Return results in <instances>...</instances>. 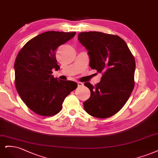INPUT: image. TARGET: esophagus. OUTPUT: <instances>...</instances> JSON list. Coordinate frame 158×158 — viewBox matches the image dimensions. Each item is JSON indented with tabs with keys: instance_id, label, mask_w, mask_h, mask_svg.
<instances>
[{
	"instance_id": "34e87169",
	"label": "esophagus",
	"mask_w": 158,
	"mask_h": 158,
	"mask_svg": "<svg viewBox=\"0 0 158 158\" xmlns=\"http://www.w3.org/2000/svg\"><path fill=\"white\" fill-rule=\"evenodd\" d=\"M77 85H78V86H83V83L82 82H77Z\"/></svg>"
}]
</instances>
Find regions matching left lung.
<instances>
[{
    "instance_id": "1",
    "label": "left lung",
    "mask_w": 158,
    "mask_h": 158,
    "mask_svg": "<svg viewBox=\"0 0 158 158\" xmlns=\"http://www.w3.org/2000/svg\"><path fill=\"white\" fill-rule=\"evenodd\" d=\"M78 40L88 50L90 67L102 74L94 86L85 83L90 91V98L83 103L85 110L95 118H110L123 108L134 89L135 58L118 35L82 32Z\"/></svg>"
}]
</instances>
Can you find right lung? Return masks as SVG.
Returning a JSON list of instances; mask_svg holds the SVG:
<instances>
[{
	"instance_id": "add662e5",
	"label": "right lung",
	"mask_w": 158,
	"mask_h": 158,
	"mask_svg": "<svg viewBox=\"0 0 158 158\" xmlns=\"http://www.w3.org/2000/svg\"><path fill=\"white\" fill-rule=\"evenodd\" d=\"M76 33L47 31L29 40L15 60V85L23 102L33 112L52 116L62 110L66 96L77 87L72 81L54 78L52 69L60 68L56 58L58 47Z\"/></svg>"
}]
</instances>
